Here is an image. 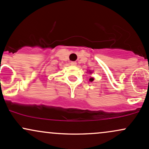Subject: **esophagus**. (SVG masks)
I'll list each match as a JSON object with an SVG mask.
<instances>
[{
    "mask_svg": "<svg viewBox=\"0 0 149 149\" xmlns=\"http://www.w3.org/2000/svg\"><path fill=\"white\" fill-rule=\"evenodd\" d=\"M70 64H71V65H73V66L77 65V63L75 61H72L71 63H70Z\"/></svg>",
    "mask_w": 149,
    "mask_h": 149,
    "instance_id": "34e87169",
    "label": "esophagus"
}]
</instances>
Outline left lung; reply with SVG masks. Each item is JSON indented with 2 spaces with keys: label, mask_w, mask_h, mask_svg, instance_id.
<instances>
[{
  "label": "left lung",
  "mask_w": 149,
  "mask_h": 149,
  "mask_svg": "<svg viewBox=\"0 0 149 149\" xmlns=\"http://www.w3.org/2000/svg\"><path fill=\"white\" fill-rule=\"evenodd\" d=\"M89 80H90V81H93V78H91V79H90Z\"/></svg>",
  "instance_id": "left-lung-1"
}]
</instances>
